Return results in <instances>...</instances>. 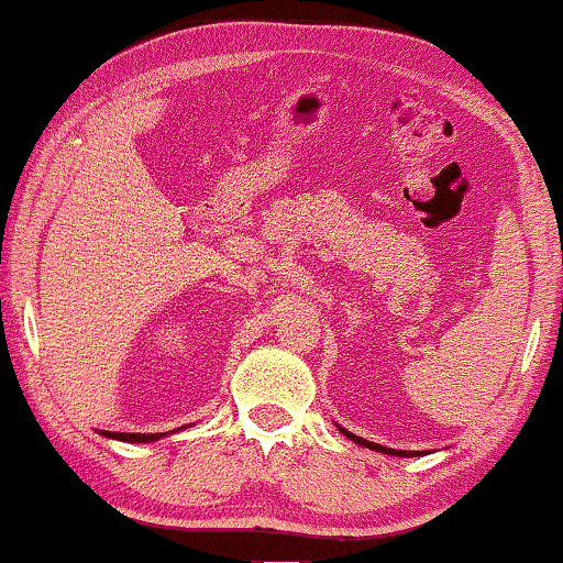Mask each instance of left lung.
I'll list each match as a JSON object with an SVG mask.
<instances>
[{
    "mask_svg": "<svg viewBox=\"0 0 563 563\" xmlns=\"http://www.w3.org/2000/svg\"><path fill=\"white\" fill-rule=\"evenodd\" d=\"M338 429H340V434H345L347 439H353L355 444L365 446V450L383 452V454H394V457H413V454H419V452H401V450H390V446H380V444H376V442H368V439H361V437H355L353 431H347V429H342V427H338Z\"/></svg>",
    "mask_w": 563,
    "mask_h": 563,
    "instance_id": "1",
    "label": "left lung"
}]
</instances>
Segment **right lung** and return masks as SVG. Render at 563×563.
<instances>
[{
  "label": "right lung",
  "instance_id": "1",
  "mask_svg": "<svg viewBox=\"0 0 563 563\" xmlns=\"http://www.w3.org/2000/svg\"><path fill=\"white\" fill-rule=\"evenodd\" d=\"M103 437H111V439H119V442H134V444H142V442H157L167 434H121V431H101Z\"/></svg>",
  "mask_w": 563,
  "mask_h": 563
}]
</instances>
